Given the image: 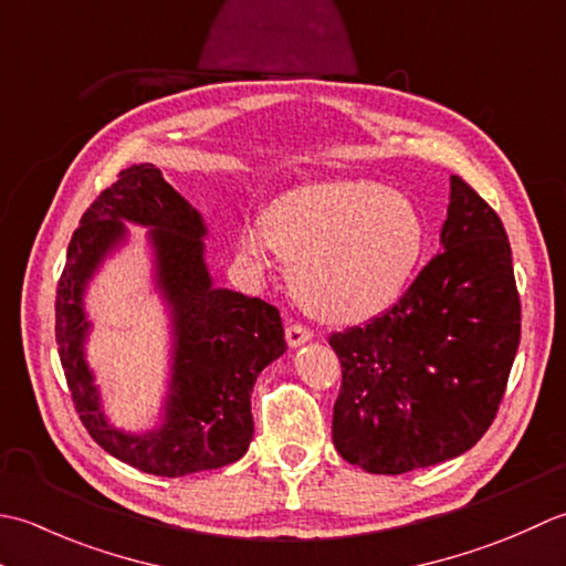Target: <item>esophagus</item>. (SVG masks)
Returning <instances> with one entry per match:
<instances>
[{
  "instance_id": "34e87169",
  "label": "esophagus",
  "mask_w": 566,
  "mask_h": 566,
  "mask_svg": "<svg viewBox=\"0 0 566 566\" xmlns=\"http://www.w3.org/2000/svg\"><path fill=\"white\" fill-rule=\"evenodd\" d=\"M285 339H287V344H291V347H300V344H305V342H310L313 339V332H310L307 327H303V325H287L285 327Z\"/></svg>"
}]
</instances>
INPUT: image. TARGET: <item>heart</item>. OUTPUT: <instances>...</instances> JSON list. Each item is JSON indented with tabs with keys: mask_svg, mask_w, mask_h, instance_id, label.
<instances>
[{
	"mask_svg": "<svg viewBox=\"0 0 566 566\" xmlns=\"http://www.w3.org/2000/svg\"><path fill=\"white\" fill-rule=\"evenodd\" d=\"M428 244L418 207L374 180L310 182L281 195L239 251L263 271L273 253L293 263V291L310 315L361 322L406 293Z\"/></svg>",
	"mask_w": 566,
	"mask_h": 566,
	"instance_id": "obj_1",
	"label": "heart"
}]
</instances>
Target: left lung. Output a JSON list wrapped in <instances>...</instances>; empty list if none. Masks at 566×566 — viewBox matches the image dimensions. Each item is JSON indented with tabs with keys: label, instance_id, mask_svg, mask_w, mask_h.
<instances>
[{
	"label": "left lung",
	"instance_id": "1",
	"mask_svg": "<svg viewBox=\"0 0 566 566\" xmlns=\"http://www.w3.org/2000/svg\"><path fill=\"white\" fill-rule=\"evenodd\" d=\"M442 249L394 307L329 337L342 364L332 440L371 474L464 454L491 428L509 384L521 344L509 234L459 176Z\"/></svg>",
	"mask_w": 566,
	"mask_h": 566
}]
</instances>
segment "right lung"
<instances>
[{
	"label": "right lung",
	"mask_w": 566,
	"mask_h": 566,
	"mask_svg": "<svg viewBox=\"0 0 566 566\" xmlns=\"http://www.w3.org/2000/svg\"><path fill=\"white\" fill-rule=\"evenodd\" d=\"M124 221L153 227L157 284L174 317L165 424L144 436L111 428L84 361L88 323L82 295L91 273L125 238ZM205 234L200 212L168 186L154 164L124 168L80 219L55 291L57 354L80 420L105 452L154 476L176 479L244 457L253 437V384L287 349L279 310L212 285Z\"/></svg>",
	"instance_id": "1"
}]
</instances>
